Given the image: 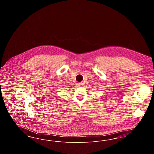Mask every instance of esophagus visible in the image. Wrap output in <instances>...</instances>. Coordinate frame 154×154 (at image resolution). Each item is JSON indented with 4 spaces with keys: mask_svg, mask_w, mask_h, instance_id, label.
<instances>
[{
    "mask_svg": "<svg viewBox=\"0 0 154 154\" xmlns=\"http://www.w3.org/2000/svg\"><path fill=\"white\" fill-rule=\"evenodd\" d=\"M78 87H81V85H82V84H81V83H79V82H78V83H77V84H76Z\"/></svg>",
    "mask_w": 154,
    "mask_h": 154,
    "instance_id": "obj_1",
    "label": "esophagus"
}]
</instances>
